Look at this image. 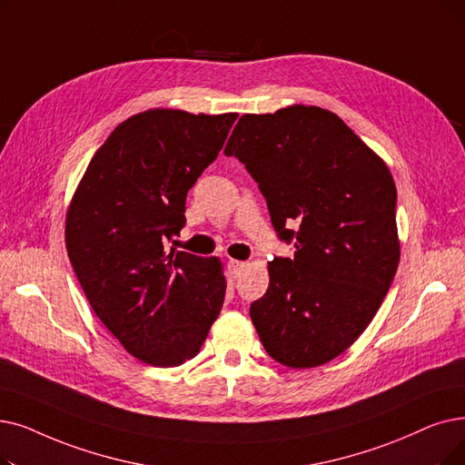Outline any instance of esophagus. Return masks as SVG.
Returning a JSON list of instances; mask_svg holds the SVG:
<instances>
[{
    "mask_svg": "<svg viewBox=\"0 0 465 465\" xmlns=\"http://www.w3.org/2000/svg\"><path fill=\"white\" fill-rule=\"evenodd\" d=\"M245 262H241V260H230L228 262V272H230V275L232 277H237V275H241V272L245 270Z\"/></svg>",
    "mask_w": 465,
    "mask_h": 465,
    "instance_id": "1",
    "label": "esophagus"
}]
</instances>
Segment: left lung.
Here are the masks:
<instances>
[{
	"instance_id": "left-lung-1",
	"label": "left lung",
	"mask_w": 465,
	"mask_h": 465,
	"mask_svg": "<svg viewBox=\"0 0 465 465\" xmlns=\"http://www.w3.org/2000/svg\"><path fill=\"white\" fill-rule=\"evenodd\" d=\"M224 152L247 167L275 232L296 247L292 260L268 262L270 287L251 306L262 346L291 369L325 365L365 332L395 277L393 176L319 106L241 115Z\"/></svg>"
}]
</instances>
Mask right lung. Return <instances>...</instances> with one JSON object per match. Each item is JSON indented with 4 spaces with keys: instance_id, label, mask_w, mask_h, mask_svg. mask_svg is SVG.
Instances as JSON below:
<instances>
[{
    "instance_id": "obj_1",
    "label": "right lung",
    "mask_w": 465,
    "mask_h": 465,
    "mask_svg": "<svg viewBox=\"0 0 465 465\" xmlns=\"http://www.w3.org/2000/svg\"><path fill=\"white\" fill-rule=\"evenodd\" d=\"M237 114L153 108L96 150L66 213V249L89 304L152 367L193 359L216 321L226 277L216 256L165 251L186 195L224 146Z\"/></svg>"
}]
</instances>
